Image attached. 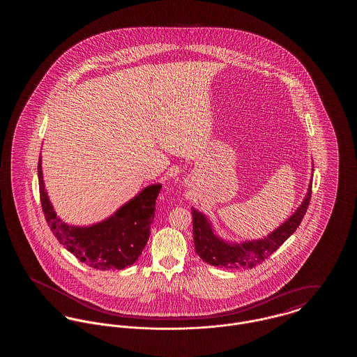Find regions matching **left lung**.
Here are the masks:
<instances>
[{"mask_svg": "<svg viewBox=\"0 0 357 357\" xmlns=\"http://www.w3.org/2000/svg\"><path fill=\"white\" fill-rule=\"evenodd\" d=\"M310 197L312 182L307 188L305 199L285 223L277 227L268 237L241 243H230L218 237L207 217L192 207L191 214L195 252L204 262L213 266L225 269H252L271 257L297 230L305 215Z\"/></svg>", "mask_w": 357, "mask_h": 357, "instance_id": "obj_1", "label": "left lung"}]
</instances>
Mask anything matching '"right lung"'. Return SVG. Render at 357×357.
Masks as SVG:
<instances>
[{
  "mask_svg": "<svg viewBox=\"0 0 357 357\" xmlns=\"http://www.w3.org/2000/svg\"><path fill=\"white\" fill-rule=\"evenodd\" d=\"M38 187L41 207L57 241L86 266L99 271L124 269L142 255L155 217V202L162 185L142 190L128 204L121 206L109 218L92 226H69L54 213L45 191L38 159Z\"/></svg>",
  "mask_w": 357,
  "mask_h": 357,
  "instance_id": "add662e5",
  "label": "right lung"
}]
</instances>
